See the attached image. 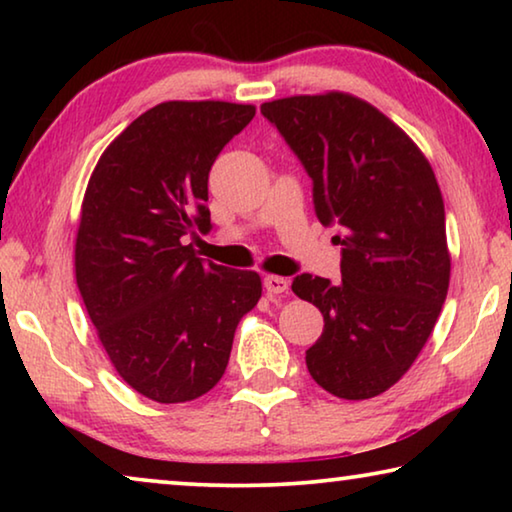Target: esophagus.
<instances>
[{
	"label": "esophagus",
	"mask_w": 512,
	"mask_h": 512,
	"mask_svg": "<svg viewBox=\"0 0 512 512\" xmlns=\"http://www.w3.org/2000/svg\"><path fill=\"white\" fill-rule=\"evenodd\" d=\"M264 289L271 293V296H277V293H287L289 291V282H287V277L266 275L264 277Z\"/></svg>",
	"instance_id": "1"
}]
</instances>
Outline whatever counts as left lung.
I'll return each instance as SVG.
<instances>
[{"label":"left lung","mask_w":512,"mask_h":512,"mask_svg":"<svg viewBox=\"0 0 512 512\" xmlns=\"http://www.w3.org/2000/svg\"><path fill=\"white\" fill-rule=\"evenodd\" d=\"M262 115L314 180L320 223L341 228V282L302 273L291 284L325 320L309 375L341 400H370L413 366L447 298L438 180L420 146L354 94H296L262 103Z\"/></svg>","instance_id":"obj_1"}]
</instances>
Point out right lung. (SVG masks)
<instances>
[{"instance_id": "add662e5", "label": "right lung", "mask_w": 512, "mask_h": 512, "mask_svg": "<svg viewBox=\"0 0 512 512\" xmlns=\"http://www.w3.org/2000/svg\"><path fill=\"white\" fill-rule=\"evenodd\" d=\"M253 117L250 103H158L108 144L88 180L76 284L119 377L153 402L212 391L239 320L262 298L255 271L203 262L185 244L210 230L207 176Z\"/></svg>"}]
</instances>
